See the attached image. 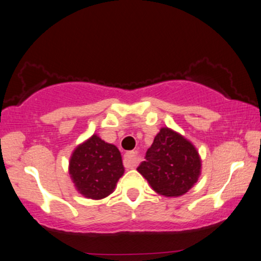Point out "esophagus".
I'll return each instance as SVG.
<instances>
[{"label":"esophagus","mask_w":261,"mask_h":261,"mask_svg":"<svg viewBox=\"0 0 261 261\" xmlns=\"http://www.w3.org/2000/svg\"><path fill=\"white\" fill-rule=\"evenodd\" d=\"M124 166L127 169H131L136 167V164H137V153L135 151H129L126 152L125 155H124Z\"/></svg>","instance_id":"obj_1"}]
</instances>
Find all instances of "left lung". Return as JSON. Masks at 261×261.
<instances>
[{"mask_svg": "<svg viewBox=\"0 0 261 261\" xmlns=\"http://www.w3.org/2000/svg\"><path fill=\"white\" fill-rule=\"evenodd\" d=\"M137 170L157 194L176 197L197 182L201 159L192 142L178 132L162 127Z\"/></svg>", "mask_w": 261, "mask_h": 261, "instance_id": "left-lung-1", "label": "left lung"}]
</instances>
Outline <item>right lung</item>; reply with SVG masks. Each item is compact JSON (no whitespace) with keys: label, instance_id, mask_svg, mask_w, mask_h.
<instances>
[{"label":"right lung","instance_id":"1","mask_svg":"<svg viewBox=\"0 0 261 261\" xmlns=\"http://www.w3.org/2000/svg\"><path fill=\"white\" fill-rule=\"evenodd\" d=\"M69 175L78 192L87 199L100 200L113 193L124 174L118 148L93 135L73 151Z\"/></svg>","mask_w":261,"mask_h":261}]
</instances>
